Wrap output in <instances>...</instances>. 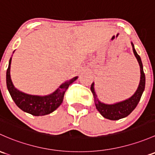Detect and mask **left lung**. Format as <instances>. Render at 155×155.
Returning <instances> with one entry per match:
<instances>
[{"label":"left lung","mask_w":155,"mask_h":155,"mask_svg":"<svg viewBox=\"0 0 155 155\" xmlns=\"http://www.w3.org/2000/svg\"><path fill=\"white\" fill-rule=\"evenodd\" d=\"M131 45H132L133 48L134 54L137 59L140 68V80L139 86H138L134 94L131 96L130 98L125 99L124 101L108 105V104L101 102L97 98V96L96 94L95 91H94V83H92L91 86V91L94 94L96 107L102 117L108 119V120H118L120 119L124 118V117L128 116L134 110L137 104L139 103L143 91H144L145 84H146V76H145V73L143 72V63L140 57L135 50L132 42H131Z\"/></svg>","instance_id":"8db88e82"}]
</instances>
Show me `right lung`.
I'll return each instance as SVG.
<instances>
[{
    "label": "right lung",
    "mask_w": 155,
    "mask_h": 155,
    "mask_svg": "<svg viewBox=\"0 0 155 155\" xmlns=\"http://www.w3.org/2000/svg\"><path fill=\"white\" fill-rule=\"evenodd\" d=\"M12 57L6 71V86L11 97L19 108L33 116H44L54 111L63 102L64 93L71 84L77 79L78 76L67 81L60 85L53 94L48 96L30 95L18 91L13 85L10 76V65Z\"/></svg>",
    "instance_id": "1"
}]
</instances>
